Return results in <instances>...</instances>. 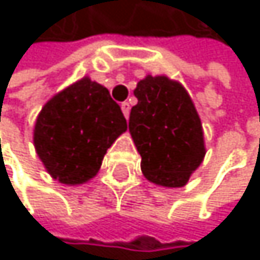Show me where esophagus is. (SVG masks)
I'll return each instance as SVG.
<instances>
[{"mask_svg":"<svg viewBox=\"0 0 260 260\" xmlns=\"http://www.w3.org/2000/svg\"><path fill=\"white\" fill-rule=\"evenodd\" d=\"M121 111H123L124 117L127 118V117H129V112H131V106H129V103H127V101L121 103Z\"/></svg>","mask_w":260,"mask_h":260,"instance_id":"esophagus-1","label":"esophagus"}]
</instances>
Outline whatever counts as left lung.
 Here are the masks:
<instances>
[{
	"mask_svg": "<svg viewBox=\"0 0 260 260\" xmlns=\"http://www.w3.org/2000/svg\"><path fill=\"white\" fill-rule=\"evenodd\" d=\"M129 133L142 156V172L154 184L182 187L206 154L197 109L179 82L146 76L134 90Z\"/></svg>",
	"mask_w": 260,
	"mask_h": 260,
	"instance_id": "obj_1",
	"label": "left lung"
}]
</instances>
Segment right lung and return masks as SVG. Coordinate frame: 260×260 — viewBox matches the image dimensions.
Segmentation results:
<instances>
[{
	"label": "right lung",
	"instance_id": "right-lung-1",
	"mask_svg": "<svg viewBox=\"0 0 260 260\" xmlns=\"http://www.w3.org/2000/svg\"><path fill=\"white\" fill-rule=\"evenodd\" d=\"M126 129V118L107 88L84 78L43 106L34 145L48 173L75 185L98 173L107 148Z\"/></svg>",
	"mask_w": 260,
	"mask_h": 260
}]
</instances>
